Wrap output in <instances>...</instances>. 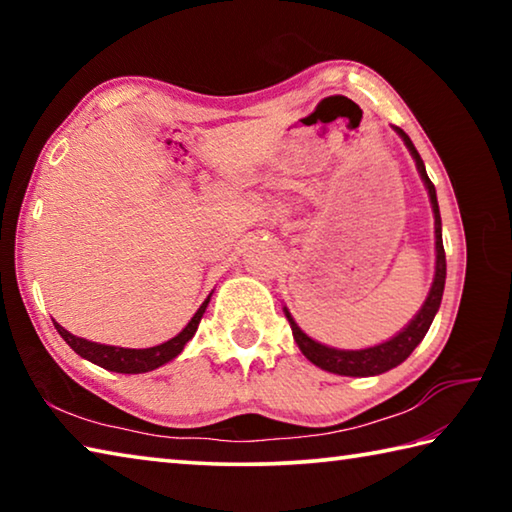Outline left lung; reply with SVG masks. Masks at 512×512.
Returning <instances> with one entry per match:
<instances>
[{"mask_svg":"<svg viewBox=\"0 0 512 512\" xmlns=\"http://www.w3.org/2000/svg\"><path fill=\"white\" fill-rule=\"evenodd\" d=\"M395 128V133L402 137L406 149H409L411 158L415 160V167H418V173L422 178L424 187L429 192V201H431V210H433V232H436V273H433V282L429 289V296L424 300V305L420 307L418 314L411 318V323L406 325L402 332H397L393 339H388L379 345H372V348H363V350H339V348H329V345H323L307 336L302 329L298 327L296 320L289 314V309L284 307V316H287L293 339H296L300 352L314 363V366L323 368L327 372H334V375H343V377H375L381 375V372L391 370L395 366H400L406 357L418 348L420 341L424 339V334L429 332V327L436 318V311L440 309V300H443V291H445V277H447V262H445V248H443V223H440V210H438V198H436V187L427 176V169H424V162L420 158V153L415 151V146L411 142V137L406 135L402 128Z\"/></svg>","mask_w":512,"mask_h":512,"instance_id":"8db88e82","label":"left lung"}]
</instances>
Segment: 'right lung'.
<instances>
[{"mask_svg": "<svg viewBox=\"0 0 512 512\" xmlns=\"http://www.w3.org/2000/svg\"><path fill=\"white\" fill-rule=\"evenodd\" d=\"M210 296L205 298V302L198 307L196 314L192 316V320L185 325V329L180 334L173 336V339L164 341L160 345H153V348H144V350H133V348H117V345H103V343H94L88 339H81V336H74L72 332H67L63 325H58L54 320V327L58 329V334L63 336L65 343L72 348L79 357L88 359L97 366L106 368L110 372H124V375H140V372H149L164 366L171 359H176L180 352H183L185 345L189 343V339L196 334L198 323L205 314L207 305H210Z\"/></svg>", "mask_w": 512, "mask_h": 512, "instance_id": "1", "label": "right lung"}]
</instances>
